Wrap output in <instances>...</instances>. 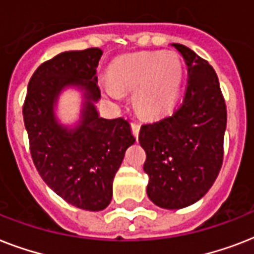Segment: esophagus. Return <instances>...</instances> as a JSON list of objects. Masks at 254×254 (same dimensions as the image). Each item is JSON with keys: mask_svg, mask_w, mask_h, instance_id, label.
<instances>
[{"mask_svg": "<svg viewBox=\"0 0 254 254\" xmlns=\"http://www.w3.org/2000/svg\"><path fill=\"white\" fill-rule=\"evenodd\" d=\"M131 131H133V134H134V137L137 138L138 137V133H139V127H141V125H139V123H137V121H131Z\"/></svg>", "mask_w": 254, "mask_h": 254, "instance_id": "1", "label": "esophagus"}]
</instances>
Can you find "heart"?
<instances>
[{
    "label": "heart",
    "instance_id": "heart-1",
    "mask_svg": "<svg viewBox=\"0 0 254 254\" xmlns=\"http://www.w3.org/2000/svg\"><path fill=\"white\" fill-rule=\"evenodd\" d=\"M107 95L134 91V104L145 115H158L177 99L182 80L181 62L171 53H143L124 57L109 68Z\"/></svg>",
    "mask_w": 254,
    "mask_h": 254
}]
</instances>
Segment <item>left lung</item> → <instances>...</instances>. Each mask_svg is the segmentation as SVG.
<instances>
[{"label": "left lung", "mask_w": 254, "mask_h": 254, "mask_svg": "<svg viewBox=\"0 0 254 254\" xmlns=\"http://www.w3.org/2000/svg\"><path fill=\"white\" fill-rule=\"evenodd\" d=\"M187 64V87L173 115L139 130L146 151L147 196L166 209L185 208L208 192L223 165L227 107L219 79L208 62L173 43Z\"/></svg>", "instance_id": "obj_1"}]
</instances>
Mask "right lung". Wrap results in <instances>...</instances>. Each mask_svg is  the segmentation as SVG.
<instances>
[{"label":"right lung","mask_w":254,"mask_h":254,"mask_svg":"<svg viewBox=\"0 0 254 254\" xmlns=\"http://www.w3.org/2000/svg\"><path fill=\"white\" fill-rule=\"evenodd\" d=\"M103 51H65L42 63L27 85L23 121L30 153L38 173L67 203L87 211H101L112 200L113 179L125 151L135 141L123 117H100L96 68ZM67 86L83 91L85 103L76 127L62 126L55 116L60 92Z\"/></svg>","instance_id":"add662e5"}]
</instances>
